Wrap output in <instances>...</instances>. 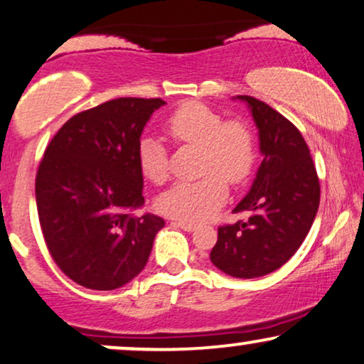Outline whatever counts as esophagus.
Wrapping results in <instances>:
<instances>
[{
	"label": "esophagus",
	"mask_w": 364,
	"mask_h": 364,
	"mask_svg": "<svg viewBox=\"0 0 364 364\" xmlns=\"http://www.w3.org/2000/svg\"><path fill=\"white\" fill-rule=\"evenodd\" d=\"M174 227L185 230V232H193V230H196V225L191 223V222H181V220H174L173 222Z\"/></svg>",
	"instance_id": "1"
}]
</instances>
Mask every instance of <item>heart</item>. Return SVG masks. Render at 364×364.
I'll return each instance as SVG.
<instances>
[{"mask_svg": "<svg viewBox=\"0 0 364 364\" xmlns=\"http://www.w3.org/2000/svg\"><path fill=\"white\" fill-rule=\"evenodd\" d=\"M166 131L176 142L198 148V181L178 183L158 198L161 213L176 220L198 222L215 213L227 198V181L240 185L250 176L255 164V141L245 124L223 122L220 114L200 102H188L169 116ZM137 163L142 176L151 183L168 178L166 151L153 136L137 144Z\"/></svg>", "mask_w": 364, "mask_h": 364, "instance_id": "obj_1", "label": "heart"}]
</instances>
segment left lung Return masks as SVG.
I'll use <instances>...</instances> for the list:
<instances>
[{"instance_id": "obj_1", "label": "left lung", "mask_w": 364, "mask_h": 364, "mask_svg": "<svg viewBox=\"0 0 364 364\" xmlns=\"http://www.w3.org/2000/svg\"><path fill=\"white\" fill-rule=\"evenodd\" d=\"M259 132L262 163L235 213L248 220L218 228L210 254L216 269L237 279L277 270L296 254L319 208V179L304 137L282 114L262 100L237 95Z\"/></svg>"}]
</instances>
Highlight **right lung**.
<instances>
[{
	"instance_id": "right-lung-1",
	"label": "right lung",
	"mask_w": 364,
	"mask_h": 364,
	"mask_svg": "<svg viewBox=\"0 0 364 364\" xmlns=\"http://www.w3.org/2000/svg\"><path fill=\"white\" fill-rule=\"evenodd\" d=\"M161 99L121 97L63 124L36 173V210L55 264L73 282L114 291L148 264L158 215L144 206L137 144Z\"/></svg>"
}]
</instances>
